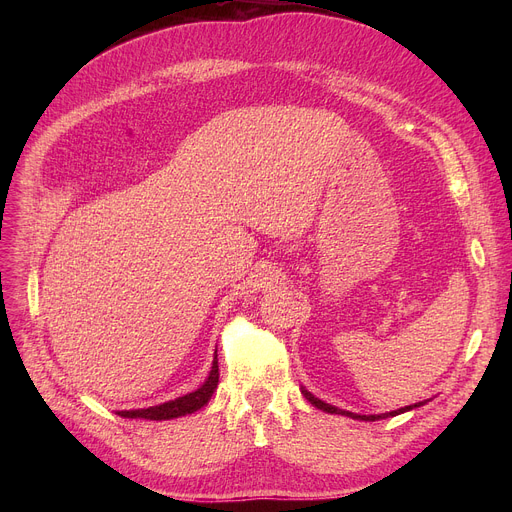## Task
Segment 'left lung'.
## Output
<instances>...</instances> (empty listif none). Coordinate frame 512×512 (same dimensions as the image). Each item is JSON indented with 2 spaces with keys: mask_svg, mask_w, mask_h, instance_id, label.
<instances>
[{
  "mask_svg": "<svg viewBox=\"0 0 512 512\" xmlns=\"http://www.w3.org/2000/svg\"><path fill=\"white\" fill-rule=\"evenodd\" d=\"M302 393H304V397H306L314 407H318V409H322V411H326V413H338V415H346V417L360 419V421H377V419H385V417H395V415H399V413H405V411H411V409L423 405V401H421V403L407 405V407H401V409H397V411H389V413H381V415H358V413H350V411H344V409H338V407H334V405H330V403L320 401L318 397H314V395H312L310 391H306L304 387H302Z\"/></svg>",
  "mask_w": 512,
  "mask_h": 512,
  "instance_id": "8db88e82",
  "label": "left lung"
}]
</instances>
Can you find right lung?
I'll return each instance as SVG.
<instances>
[{
    "label": "right lung",
    "instance_id": "1",
    "mask_svg": "<svg viewBox=\"0 0 512 512\" xmlns=\"http://www.w3.org/2000/svg\"><path fill=\"white\" fill-rule=\"evenodd\" d=\"M216 385H218V358H216V352H214V360H212V369L206 377V381L192 393L184 395V397H178L174 401H168V403H162V405H154V407H148V409H131V411H117V415L121 417H127V419H152V421H162V419H174V417H182V415H188V413H194L198 409H202L212 393L216 391Z\"/></svg>",
    "mask_w": 512,
    "mask_h": 512
}]
</instances>
